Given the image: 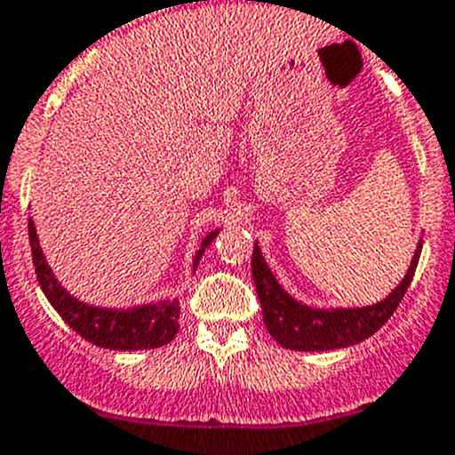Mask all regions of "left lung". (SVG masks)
Listing matches in <instances>:
<instances>
[{
    "instance_id": "left-lung-1",
    "label": "left lung",
    "mask_w": 455,
    "mask_h": 455,
    "mask_svg": "<svg viewBox=\"0 0 455 455\" xmlns=\"http://www.w3.org/2000/svg\"><path fill=\"white\" fill-rule=\"evenodd\" d=\"M419 251H422V242H419L418 251L411 260L404 280L381 303L355 309H312L291 299L278 285V280L274 278L256 244L253 247L251 271L267 330L280 346L300 352L337 350V347L355 346V343L372 337L393 316L397 305L404 299L411 280L415 275Z\"/></svg>"
}]
</instances>
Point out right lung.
Instances as JSON below:
<instances>
[{
  "mask_svg": "<svg viewBox=\"0 0 455 455\" xmlns=\"http://www.w3.org/2000/svg\"><path fill=\"white\" fill-rule=\"evenodd\" d=\"M215 235L218 231L206 235V240L202 242V249L195 258V267H197L204 249L213 242ZM28 242H31L33 265H36L42 291L67 323L89 343L108 347V350H150V347H161L175 339L177 330H180V300H164V303L141 305V307L132 309H103L80 303L78 299L62 290L53 271L46 265L33 220H28Z\"/></svg>",
  "mask_w": 455,
  "mask_h": 455,
  "instance_id": "obj_1",
  "label": "right lung"
}]
</instances>
